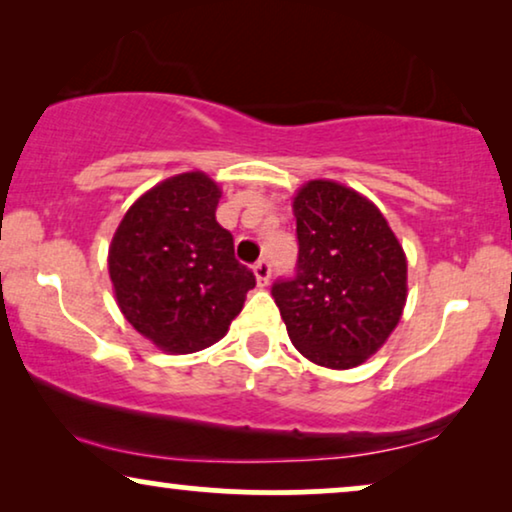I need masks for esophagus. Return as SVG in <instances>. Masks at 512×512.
Instances as JSON below:
<instances>
[{"label":"esophagus","mask_w":512,"mask_h":512,"mask_svg":"<svg viewBox=\"0 0 512 512\" xmlns=\"http://www.w3.org/2000/svg\"><path fill=\"white\" fill-rule=\"evenodd\" d=\"M252 271H255L257 283H260V285H267V283H269V278H271V264H269L267 260L257 262L255 267H252Z\"/></svg>","instance_id":"34e87169"}]
</instances>
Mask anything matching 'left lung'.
Returning <instances> with one entry per match:
<instances>
[{"label":"left lung","mask_w":512,"mask_h":512,"mask_svg":"<svg viewBox=\"0 0 512 512\" xmlns=\"http://www.w3.org/2000/svg\"><path fill=\"white\" fill-rule=\"evenodd\" d=\"M292 210L297 269L271 295L304 358L349 370L377 353L403 316V245L372 201L337 182H306Z\"/></svg>","instance_id":"1"}]
</instances>
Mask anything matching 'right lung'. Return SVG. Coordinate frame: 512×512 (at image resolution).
<instances>
[{
  "instance_id": "obj_1",
  "label": "right lung",
  "mask_w": 512,
  "mask_h": 512,
  "mask_svg": "<svg viewBox=\"0 0 512 512\" xmlns=\"http://www.w3.org/2000/svg\"><path fill=\"white\" fill-rule=\"evenodd\" d=\"M220 187L182 173L128 208L109 245V278L128 323L168 353H194L227 335L255 288L215 220Z\"/></svg>"
}]
</instances>
